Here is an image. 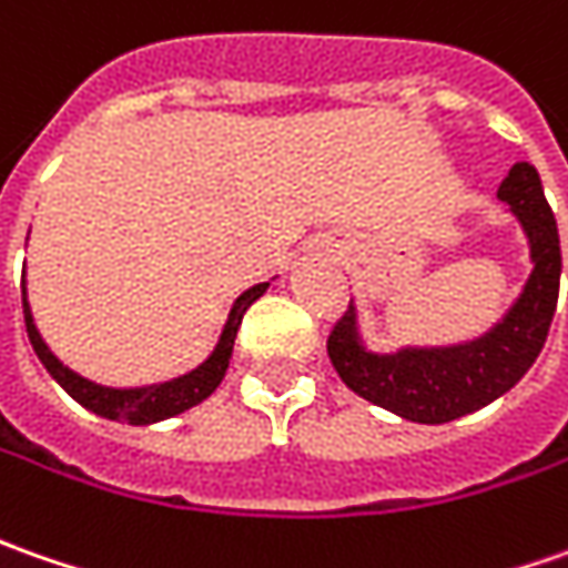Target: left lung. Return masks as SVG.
<instances>
[{
  "label": "left lung",
  "instance_id": "8db88e82",
  "mask_svg": "<svg viewBox=\"0 0 568 568\" xmlns=\"http://www.w3.org/2000/svg\"><path fill=\"white\" fill-rule=\"evenodd\" d=\"M497 197L528 239L531 273L516 302L475 339L399 345L396 352H374L364 343L358 307L352 302L326 343L329 362L352 393L405 420L446 424L490 405L528 374L557 311L562 273L559 232L531 163L509 169Z\"/></svg>",
  "mask_w": 568,
  "mask_h": 568
}]
</instances>
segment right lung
<instances>
[{
    "mask_svg": "<svg viewBox=\"0 0 568 568\" xmlns=\"http://www.w3.org/2000/svg\"><path fill=\"white\" fill-rule=\"evenodd\" d=\"M266 288H270V283H257L235 298V304L229 307V317H225L223 333H220V339L213 345V352L197 367H191V371L172 377V381L144 383V386H103V383L88 381L78 371H71L69 364H62L55 358V352L47 345V339L37 329V323H33L28 302V276L21 280V302H24L28 339L33 345V352H37V358L43 362L52 381L59 383L71 399L78 402V405H84L93 415H100V418L148 427V424L175 418V415H182V412L213 396V389L223 383L225 371H229V358H232V348H235V336H239L242 317H245L247 307L264 295Z\"/></svg>",
    "mask_w": 568,
    "mask_h": 568,
    "instance_id": "1",
    "label": "right lung"
}]
</instances>
